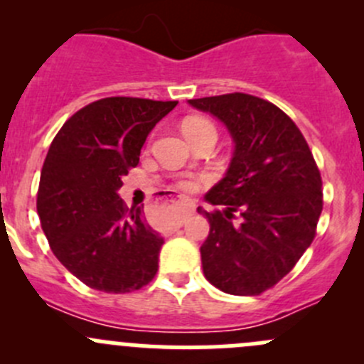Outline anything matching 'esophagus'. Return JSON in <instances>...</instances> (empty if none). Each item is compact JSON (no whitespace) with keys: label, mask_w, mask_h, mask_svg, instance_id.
Here are the masks:
<instances>
[{"label":"esophagus","mask_w":364,"mask_h":364,"mask_svg":"<svg viewBox=\"0 0 364 364\" xmlns=\"http://www.w3.org/2000/svg\"><path fill=\"white\" fill-rule=\"evenodd\" d=\"M176 204L179 205V211H181V215H179L178 222H176V225L179 227V225H181V223H183V220L186 218V216L192 215L193 208H192V205L188 204V200H186V199H178V200H176Z\"/></svg>","instance_id":"obj_1"}]
</instances>
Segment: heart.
I'll return each instance as SVG.
<instances>
[{
  "label": "heart",
  "mask_w": 364,
  "mask_h": 364,
  "mask_svg": "<svg viewBox=\"0 0 364 364\" xmlns=\"http://www.w3.org/2000/svg\"><path fill=\"white\" fill-rule=\"evenodd\" d=\"M204 130H215V127L211 124V121L204 119V117L192 116V117H186V119L183 121V132H185L186 137H188V135L200 134V132H204ZM179 186L185 190H196L197 183L193 181V179H183V181H179Z\"/></svg>",
  "instance_id": "obj_1"
}]
</instances>
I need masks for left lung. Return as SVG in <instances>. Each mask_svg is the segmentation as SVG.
Returning a JSON list of instances; mask_svg holds the SVG:
<instances>
[{
  "mask_svg": "<svg viewBox=\"0 0 364 364\" xmlns=\"http://www.w3.org/2000/svg\"><path fill=\"white\" fill-rule=\"evenodd\" d=\"M222 121L232 160L204 199L209 236L200 247L204 277L220 291L257 296L291 273L315 237L322 179L294 121L271 102L245 93L188 100Z\"/></svg>",
  "mask_w": 364,
  "mask_h": 364,
  "instance_id": "obj_1",
  "label": "left lung"
}]
</instances>
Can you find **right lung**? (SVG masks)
<instances>
[{
  "mask_svg": "<svg viewBox=\"0 0 364 364\" xmlns=\"http://www.w3.org/2000/svg\"><path fill=\"white\" fill-rule=\"evenodd\" d=\"M176 105L102 98L73 114L50 144L36 196L40 223L58 260L95 291H139L159 271L164 237L146 222L144 205L127 208L117 190Z\"/></svg>",
  "mask_w": 364,
  "mask_h": 364,
  "instance_id": "1",
  "label": "right lung"
}]
</instances>
